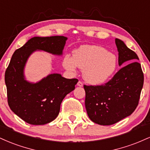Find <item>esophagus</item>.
<instances>
[{
    "instance_id": "1",
    "label": "esophagus",
    "mask_w": 150,
    "mask_h": 150,
    "mask_svg": "<svg viewBox=\"0 0 150 150\" xmlns=\"http://www.w3.org/2000/svg\"><path fill=\"white\" fill-rule=\"evenodd\" d=\"M77 86H78V87H82V86H83V83H82V82H80V81H79V82H77Z\"/></svg>"
}]
</instances>
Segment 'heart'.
Masks as SVG:
<instances>
[{
    "instance_id": "obj_1",
    "label": "heart",
    "mask_w": 150,
    "mask_h": 150,
    "mask_svg": "<svg viewBox=\"0 0 150 150\" xmlns=\"http://www.w3.org/2000/svg\"><path fill=\"white\" fill-rule=\"evenodd\" d=\"M116 56L105 48L96 45H84L73 51V58L66 56L63 66L70 72L76 67L82 70V77L88 83L101 85L113 76L117 69Z\"/></svg>"
}]
</instances>
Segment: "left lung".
Wrapping results in <instances>:
<instances>
[{
	"label": "left lung",
	"mask_w": 150,
	"mask_h": 150,
	"mask_svg": "<svg viewBox=\"0 0 150 150\" xmlns=\"http://www.w3.org/2000/svg\"><path fill=\"white\" fill-rule=\"evenodd\" d=\"M118 52V65L127 64L109 82L101 86H84L85 108L94 123L114 124L131 115L138 104L144 75L136 53L119 39H115Z\"/></svg>",
	"instance_id": "left-lung-1"
}]
</instances>
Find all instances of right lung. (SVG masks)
I'll use <instances>...</instances> for the list:
<instances>
[{"label": "right lung", "mask_w": 150, "mask_h": 150, "mask_svg": "<svg viewBox=\"0 0 150 150\" xmlns=\"http://www.w3.org/2000/svg\"><path fill=\"white\" fill-rule=\"evenodd\" d=\"M68 38L63 36L34 37L13 53L5 73L10 109L31 125H44L56 119L64 97L75 89L77 79H67L53 73L37 82L26 80L25 68L34 52L42 51L63 55Z\"/></svg>", "instance_id": "obj_1"}]
</instances>
